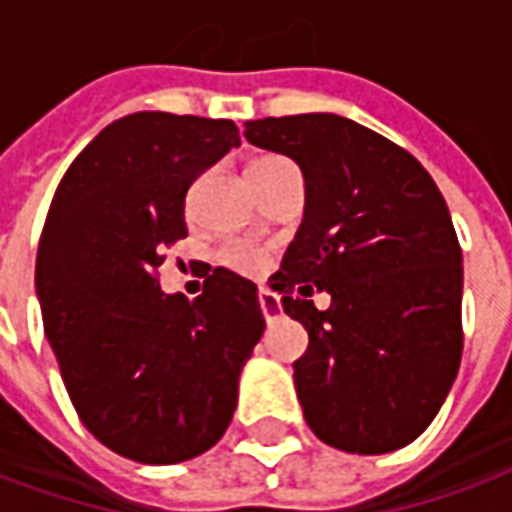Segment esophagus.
Returning <instances> with one entry per match:
<instances>
[{
    "label": "esophagus",
    "instance_id": "1",
    "mask_svg": "<svg viewBox=\"0 0 512 512\" xmlns=\"http://www.w3.org/2000/svg\"><path fill=\"white\" fill-rule=\"evenodd\" d=\"M257 301H260V309H263V317H266V320H274L276 314L282 312V304H279V298H276L271 290H260V293H257Z\"/></svg>",
    "mask_w": 512,
    "mask_h": 512
}]
</instances>
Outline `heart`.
<instances>
[{"instance_id":"b5f03b06","label":"heart","mask_w":512,"mask_h":512,"mask_svg":"<svg viewBox=\"0 0 512 512\" xmlns=\"http://www.w3.org/2000/svg\"><path fill=\"white\" fill-rule=\"evenodd\" d=\"M290 168H295V165L290 160H285V157H260V160L249 165V179H252V184L257 189H263L279 173H285ZM222 263L227 268L238 271V274H257V271H263V266H266L263 255L257 249H249V246H227L225 252H222Z\"/></svg>"}]
</instances>
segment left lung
I'll return each mask as SVG.
<instances>
[{"label": "left lung", "mask_w": 512, "mask_h": 512, "mask_svg": "<svg viewBox=\"0 0 512 512\" xmlns=\"http://www.w3.org/2000/svg\"><path fill=\"white\" fill-rule=\"evenodd\" d=\"M246 140L298 162L306 211L274 287L309 331L293 363L309 429L347 453H391L429 426L456 380L461 246L429 170L333 113L246 121ZM332 293L320 313L313 287Z\"/></svg>", "instance_id": "8db88e82"}]
</instances>
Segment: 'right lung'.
Returning a JSON list of instances; mask_svg holds the SVG:
<instances>
[{"instance_id":"obj_1","label":"right lung","mask_w":512,"mask_h":512,"mask_svg":"<svg viewBox=\"0 0 512 512\" xmlns=\"http://www.w3.org/2000/svg\"><path fill=\"white\" fill-rule=\"evenodd\" d=\"M238 143L230 119L124 116L75 157L45 217L34 282L64 388L83 426L140 464L217 445L266 328L244 276L214 268L189 301L157 274L187 238L189 187Z\"/></svg>"}]
</instances>
